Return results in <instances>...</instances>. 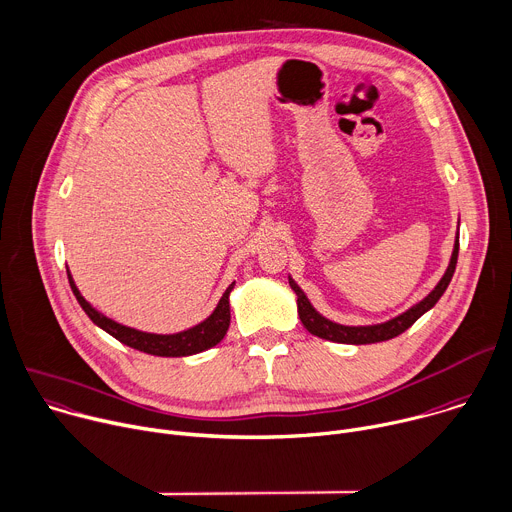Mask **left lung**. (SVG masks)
I'll use <instances>...</instances> for the list:
<instances>
[{
    "label": "left lung",
    "mask_w": 512,
    "mask_h": 512,
    "mask_svg": "<svg viewBox=\"0 0 512 512\" xmlns=\"http://www.w3.org/2000/svg\"><path fill=\"white\" fill-rule=\"evenodd\" d=\"M456 262H458V232H456V240H454V250L450 256V264L444 272V276L440 278V282L434 286V290L424 296L420 302L412 304L410 309L399 313L397 317L377 323V325H341L335 323L331 319H327L325 315H321L315 306L311 304L309 296L304 294V290L294 282V278L288 274V284L296 294V306H298V317L304 325V329L309 331L315 337H321L325 341H333V343H343V345H369V343H381V341H389L397 335H401L403 331L410 329L422 315H426L430 309H434V304L440 300V296L446 292L454 270H456Z\"/></svg>",
    "instance_id": "1"
}]
</instances>
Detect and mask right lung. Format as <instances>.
I'll return each instance as SVG.
<instances>
[{
    "label": "right lung",
    "instance_id": "right-lung-1",
    "mask_svg": "<svg viewBox=\"0 0 512 512\" xmlns=\"http://www.w3.org/2000/svg\"><path fill=\"white\" fill-rule=\"evenodd\" d=\"M68 272V282L70 288L78 300V304L82 306V311L88 315V319L100 327L102 331H107L111 337H115L117 341H121L127 347H133L137 351L155 355V357H189L201 351H208L212 347H216L228 333L230 327V292L234 290L232 282L226 292L222 294L220 302L216 304V309L212 311V315L208 319H203L201 323H197L195 327H189L185 331L173 333V335H159V333H147V331H139L127 325H121L109 317H105L102 313H98L94 306L80 294L78 286L74 284V278Z\"/></svg>",
    "mask_w": 512,
    "mask_h": 512
}]
</instances>
